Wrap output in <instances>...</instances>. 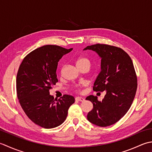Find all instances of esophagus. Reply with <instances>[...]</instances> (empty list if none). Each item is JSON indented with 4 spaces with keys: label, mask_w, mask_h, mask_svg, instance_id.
Returning a JSON list of instances; mask_svg holds the SVG:
<instances>
[{
    "label": "esophagus",
    "mask_w": 152,
    "mask_h": 152,
    "mask_svg": "<svg viewBox=\"0 0 152 152\" xmlns=\"http://www.w3.org/2000/svg\"><path fill=\"white\" fill-rule=\"evenodd\" d=\"M75 100H77V101H79V102H83V101H85V98H83V97L78 96V97H76Z\"/></svg>",
    "instance_id": "obj_1"
}]
</instances>
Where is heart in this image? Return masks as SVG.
<instances>
[{
    "label": "heart",
    "instance_id": "obj_1",
    "mask_svg": "<svg viewBox=\"0 0 152 152\" xmlns=\"http://www.w3.org/2000/svg\"><path fill=\"white\" fill-rule=\"evenodd\" d=\"M76 64H77V66H78V67L85 66V65H89V66H91V62H90L89 60L85 57H79L77 60ZM85 85L86 83H83V85Z\"/></svg>",
    "mask_w": 152,
    "mask_h": 152
}]
</instances>
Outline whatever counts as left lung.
Segmentation results:
<instances>
[{
	"instance_id": "left-lung-1",
	"label": "left lung",
	"mask_w": 152,
	"mask_h": 152,
	"mask_svg": "<svg viewBox=\"0 0 152 152\" xmlns=\"http://www.w3.org/2000/svg\"><path fill=\"white\" fill-rule=\"evenodd\" d=\"M102 58L101 72L96 79L93 91H106L102 101L90 95L86 100L93 104L88 112L90 122L99 126L115 124L127 112L134 100L137 89V76L131 57L122 48L105 44L88 46Z\"/></svg>"
}]
</instances>
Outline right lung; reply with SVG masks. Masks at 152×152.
<instances>
[{
    "label": "right lung",
    "instance_id": "add662e5",
    "mask_svg": "<svg viewBox=\"0 0 152 152\" xmlns=\"http://www.w3.org/2000/svg\"><path fill=\"white\" fill-rule=\"evenodd\" d=\"M72 49L45 45L27 54L20 66L16 77L18 98L27 116L41 127L60 125L75 102L72 96L64 94L56 100L49 92L58 81V62Z\"/></svg>",
    "mask_w": 152,
    "mask_h": 152
}]
</instances>
